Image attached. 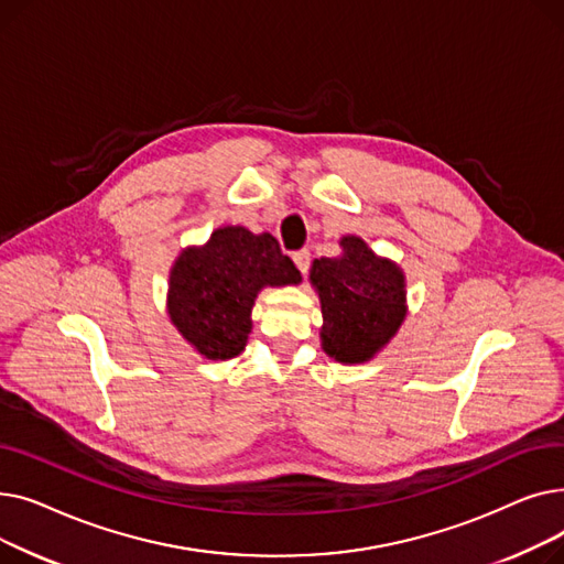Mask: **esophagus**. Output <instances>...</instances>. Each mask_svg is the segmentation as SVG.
I'll use <instances>...</instances> for the list:
<instances>
[{
	"mask_svg": "<svg viewBox=\"0 0 564 564\" xmlns=\"http://www.w3.org/2000/svg\"><path fill=\"white\" fill-rule=\"evenodd\" d=\"M292 260H294V264H297V270H300L302 274H306L308 267H311V251H308V249L294 251V253H292Z\"/></svg>",
	"mask_w": 564,
	"mask_h": 564,
	"instance_id": "1",
	"label": "esophagus"
}]
</instances>
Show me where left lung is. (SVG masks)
Returning <instances> with one entry per match:
<instances>
[{
	"mask_svg": "<svg viewBox=\"0 0 564 564\" xmlns=\"http://www.w3.org/2000/svg\"><path fill=\"white\" fill-rule=\"evenodd\" d=\"M340 247L343 256L319 258L311 267L324 317L322 349L340 364H364L404 319V276L361 237L347 235Z\"/></svg>",
	"mask_w": 564,
	"mask_h": 564,
	"instance_id": "obj_1",
	"label": "left lung"
}]
</instances>
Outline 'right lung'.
Masks as SVG:
<instances>
[{
    "instance_id": "right-lung-1",
    "label": "right lung",
    "mask_w": 564,
    "mask_h": 564,
    "mask_svg": "<svg viewBox=\"0 0 564 564\" xmlns=\"http://www.w3.org/2000/svg\"><path fill=\"white\" fill-rule=\"evenodd\" d=\"M302 274L270 232L242 226L213 232L175 260L169 279L171 322L205 359H232L251 334V308L264 285L300 283Z\"/></svg>"
}]
</instances>
